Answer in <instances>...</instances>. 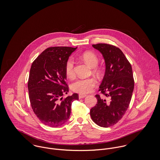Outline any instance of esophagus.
<instances>
[{"label":"esophagus","mask_w":160,"mask_h":160,"mask_svg":"<svg viewBox=\"0 0 160 160\" xmlns=\"http://www.w3.org/2000/svg\"><path fill=\"white\" fill-rule=\"evenodd\" d=\"M87 95L85 94H79V98L81 99V98H84V97H86Z\"/></svg>","instance_id":"esophagus-1"}]
</instances>
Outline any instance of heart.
Returning <instances> with one entry per match:
<instances>
[{
	"instance_id": "heart-1",
	"label": "heart",
	"mask_w": 160,
	"mask_h": 160,
	"mask_svg": "<svg viewBox=\"0 0 160 160\" xmlns=\"http://www.w3.org/2000/svg\"><path fill=\"white\" fill-rule=\"evenodd\" d=\"M82 58L83 60L92 68H95L98 64V58L93 52H85ZM65 73L69 79H73L75 76L74 72V62L72 58H69L67 60L65 65ZM97 81L94 78H89L86 79H79L71 84V89L72 91L79 93H86L90 91L95 87Z\"/></svg>"
}]
</instances>
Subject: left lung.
Segmentation results:
<instances>
[{
  "instance_id": "8db88e82",
  "label": "left lung",
  "mask_w": 160,
  "mask_h": 160,
  "mask_svg": "<svg viewBox=\"0 0 160 160\" xmlns=\"http://www.w3.org/2000/svg\"><path fill=\"white\" fill-rule=\"evenodd\" d=\"M92 47L103 55L105 72L99 87L108 98L96 95V105L90 114L93 121L100 127L108 128L116 124L127 111L134 88L132 67L118 47L107 44H93Z\"/></svg>"
}]
</instances>
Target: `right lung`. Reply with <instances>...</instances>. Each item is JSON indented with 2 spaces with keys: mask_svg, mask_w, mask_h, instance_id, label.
<instances>
[{
  "mask_svg": "<svg viewBox=\"0 0 160 160\" xmlns=\"http://www.w3.org/2000/svg\"><path fill=\"white\" fill-rule=\"evenodd\" d=\"M77 48L52 47L46 48L32 62L28 88L34 113L39 119L52 128L63 125L68 120L71 103L78 100V93L67 94L65 65L69 57Z\"/></svg>",
  "mask_w": 160,
  "mask_h": 160,
  "instance_id": "add662e5",
  "label": "right lung"
}]
</instances>
